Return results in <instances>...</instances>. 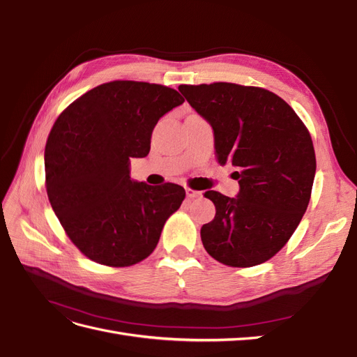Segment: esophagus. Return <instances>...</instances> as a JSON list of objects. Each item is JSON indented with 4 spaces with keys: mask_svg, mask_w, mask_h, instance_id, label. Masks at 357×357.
I'll return each mask as SVG.
<instances>
[{
    "mask_svg": "<svg viewBox=\"0 0 357 357\" xmlns=\"http://www.w3.org/2000/svg\"><path fill=\"white\" fill-rule=\"evenodd\" d=\"M186 197L193 199V198H201L202 193L199 190H195V189H190V188H186Z\"/></svg>",
    "mask_w": 357,
    "mask_h": 357,
    "instance_id": "esophagus-1",
    "label": "esophagus"
}]
</instances>
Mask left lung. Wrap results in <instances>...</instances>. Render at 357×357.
Masks as SVG:
<instances>
[{
    "instance_id": "1",
    "label": "left lung",
    "mask_w": 357,
    "mask_h": 357,
    "mask_svg": "<svg viewBox=\"0 0 357 357\" xmlns=\"http://www.w3.org/2000/svg\"><path fill=\"white\" fill-rule=\"evenodd\" d=\"M178 91L210 122L219 164L235 167L240 183L236 198L204 193L215 205L201 228L205 250L235 268L266 262L286 245L311 198L316 153L307 126L264 88L218 82Z\"/></svg>"
}]
</instances>
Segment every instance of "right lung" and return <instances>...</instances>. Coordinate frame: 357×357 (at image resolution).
I'll return each instance as SVG.
<instances>
[{"instance_id":"add662e5","label":"right lung","mask_w":357,"mask_h":357,"mask_svg":"<svg viewBox=\"0 0 357 357\" xmlns=\"http://www.w3.org/2000/svg\"><path fill=\"white\" fill-rule=\"evenodd\" d=\"M185 102L167 86L114 80L82 95L53 125L45 149L46 190L63 231L91 261L131 266L152 255L186 192L129 177L159 119Z\"/></svg>"}]
</instances>
